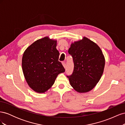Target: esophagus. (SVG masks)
<instances>
[{"instance_id": "34e87169", "label": "esophagus", "mask_w": 125, "mask_h": 125, "mask_svg": "<svg viewBox=\"0 0 125 125\" xmlns=\"http://www.w3.org/2000/svg\"><path fill=\"white\" fill-rule=\"evenodd\" d=\"M62 65L64 67V68H66V63L65 62H62Z\"/></svg>"}]
</instances>
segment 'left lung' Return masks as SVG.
Wrapping results in <instances>:
<instances>
[{"instance_id":"obj_1","label":"left lung","mask_w":125,"mask_h":125,"mask_svg":"<svg viewBox=\"0 0 125 125\" xmlns=\"http://www.w3.org/2000/svg\"><path fill=\"white\" fill-rule=\"evenodd\" d=\"M68 53L73 58V73L68 78L76 91L84 93L94 88L103 73L105 58L101 48L86 37L72 43Z\"/></svg>"}]
</instances>
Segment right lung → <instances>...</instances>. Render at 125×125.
<instances>
[{
	"instance_id": "1",
	"label": "right lung",
	"mask_w": 125,
	"mask_h": 125,
	"mask_svg": "<svg viewBox=\"0 0 125 125\" xmlns=\"http://www.w3.org/2000/svg\"><path fill=\"white\" fill-rule=\"evenodd\" d=\"M57 42L48 37L35 41L22 57V66L25 80L32 90L44 93L54 83L57 75L65 71L58 61Z\"/></svg>"
}]
</instances>
